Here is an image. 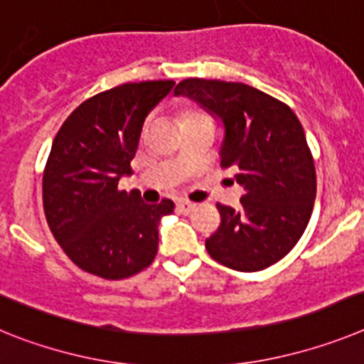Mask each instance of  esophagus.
Segmentation results:
<instances>
[{
  "label": "esophagus",
  "mask_w": 364,
  "mask_h": 364,
  "mask_svg": "<svg viewBox=\"0 0 364 364\" xmlns=\"http://www.w3.org/2000/svg\"><path fill=\"white\" fill-rule=\"evenodd\" d=\"M196 208V203H192V201H186V200H179L178 201V210L183 214H191L194 213Z\"/></svg>",
  "instance_id": "obj_1"
}]
</instances>
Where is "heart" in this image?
Here are the masks:
<instances>
[{"mask_svg": "<svg viewBox=\"0 0 364 364\" xmlns=\"http://www.w3.org/2000/svg\"><path fill=\"white\" fill-rule=\"evenodd\" d=\"M200 117H205L203 113H200V112H188L185 115V121H192V119H200Z\"/></svg>", "mask_w": 364, "mask_h": 364, "instance_id": "obj_1", "label": "heart"}]
</instances>
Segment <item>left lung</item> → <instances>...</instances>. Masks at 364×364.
I'll list each match as a JSON object with an SVG mask.
<instances>
[{"mask_svg":"<svg viewBox=\"0 0 364 364\" xmlns=\"http://www.w3.org/2000/svg\"><path fill=\"white\" fill-rule=\"evenodd\" d=\"M223 122L221 168L235 170L240 208L218 203L221 223L205 240L230 269L262 271L282 260L304 235L317 194L314 156L287 104L242 82L186 78L173 90Z\"/></svg>","mask_w":364,"mask_h":364,"instance_id":"1","label":"left lung"}]
</instances>
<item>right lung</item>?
Instances as JSON below:
<instances>
[{
  "label": "right lung",
  "mask_w": 364,
  "mask_h": 364,
  "mask_svg": "<svg viewBox=\"0 0 364 364\" xmlns=\"http://www.w3.org/2000/svg\"><path fill=\"white\" fill-rule=\"evenodd\" d=\"M173 80L122 84L102 91L65 119L43 170V210L60 247L82 271L121 280L146 269L159 245L161 218L172 200L148 205L119 191L148 113Z\"/></svg>",
  "instance_id": "1"
}]
</instances>
